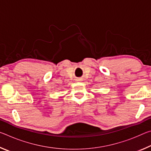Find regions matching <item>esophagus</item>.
Wrapping results in <instances>:
<instances>
[{"instance_id":"1","label":"esophagus","mask_w":151,"mask_h":151,"mask_svg":"<svg viewBox=\"0 0 151 151\" xmlns=\"http://www.w3.org/2000/svg\"><path fill=\"white\" fill-rule=\"evenodd\" d=\"M81 78H78V79H77V80H76V81H81Z\"/></svg>"}]
</instances>
